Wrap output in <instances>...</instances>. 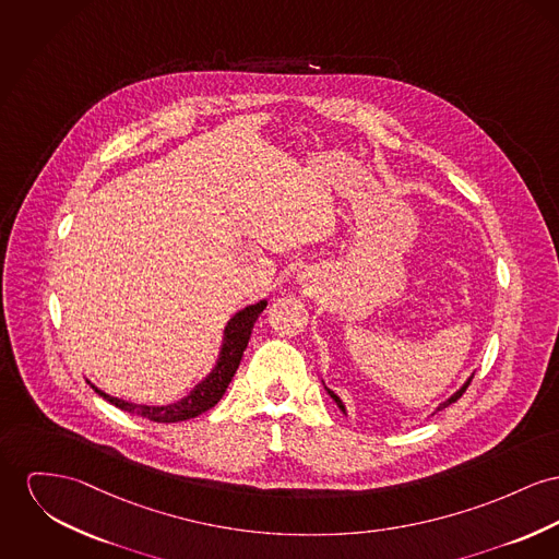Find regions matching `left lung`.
<instances>
[{"label":"left lung","mask_w":559,"mask_h":559,"mask_svg":"<svg viewBox=\"0 0 559 559\" xmlns=\"http://www.w3.org/2000/svg\"><path fill=\"white\" fill-rule=\"evenodd\" d=\"M471 381H473V374H471V377H468V379H466V381H464V385H462V388H460V390H457V392H453V394H451V396H449V399H447L445 403H441V405H439V407H437V409H435V413H437V411L445 409V407H449V405H451V403H455V401H457V399H460V396H462V394H464V392H466V388H468V385H471ZM322 383H324V381H322ZM324 388H326V385H324ZM326 392H329V394H331V399H333V401H335L336 407H338V409L343 411V413H345V415H347V411H345V405H343V401H341V399H338V396H336L335 392H333V390H329V388H326Z\"/></svg>","instance_id":"8db88e82"}]
</instances>
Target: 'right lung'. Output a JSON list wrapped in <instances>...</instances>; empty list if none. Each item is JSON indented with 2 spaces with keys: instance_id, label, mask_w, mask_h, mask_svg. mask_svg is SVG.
<instances>
[{
  "instance_id": "1",
  "label": "right lung",
  "mask_w": 559,
  "mask_h": 559,
  "mask_svg": "<svg viewBox=\"0 0 559 559\" xmlns=\"http://www.w3.org/2000/svg\"><path fill=\"white\" fill-rule=\"evenodd\" d=\"M266 307V300H259L254 305L243 307L241 311H237L224 326L223 345H221V354L218 360L214 365V369L207 372L185 399H180L178 403L171 405H138V403H129L122 399H116L106 394L104 390L95 388V392L99 396H104L108 403H112L114 407L127 411V413H135L140 417H146L150 421H158V424H174V421H187L190 417H197L205 411L212 409L218 405V401L223 399L230 379L235 371L239 369L241 356L248 347V341L252 335L254 322L261 316L262 309Z\"/></svg>"
}]
</instances>
